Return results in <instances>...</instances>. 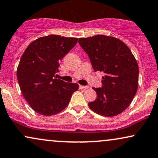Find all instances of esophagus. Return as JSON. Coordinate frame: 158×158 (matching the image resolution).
I'll return each mask as SVG.
<instances>
[{"mask_svg": "<svg viewBox=\"0 0 158 158\" xmlns=\"http://www.w3.org/2000/svg\"><path fill=\"white\" fill-rule=\"evenodd\" d=\"M88 86H84V85H79V89H87L88 88Z\"/></svg>", "mask_w": 158, "mask_h": 158, "instance_id": "obj_1", "label": "esophagus"}]
</instances>
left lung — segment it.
I'll return each mask as SVG.
<instances>
[{
    "instance_id": "1",
    "label": "left lung",
    "mask_w": 158,
    "mask_h": 158,
    "mask_svg": "<svg viewBox=\"0 0 158 158\" xmlns=\"http://www.w3.org/2000/svg\"><path fill=\"white\" fill-rule=\"evenodd\" d=\"M95 71H103L102 87H93L97 94L89 107L98 115L112 117L124 111L138 86V65L132 51L118 38L95 35L79 38Z\"/></svg>"
}]
</instances>
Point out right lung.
I'll return each mask as SVG.
<instances>
[{"mask_svg":"<svg viewBox=\"0 0 158 158\" xmlns=\"http://www.w3.org/2000/svg\"><path fill=\"white\" fill-rule=\"evenodd\" d=\"M77 41L76 37L48 35L34 40L25 50L17 77L25 99L36 113L43 115L60 113L79 89L77 83L54 79L60 61Z\"/></svg>","mask_w":158,"mask_h":158,"instance_id":"1","label":"right lung"}]
</instances>
